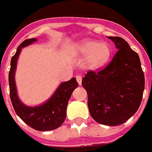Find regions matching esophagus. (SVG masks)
Returning a JSON list of instances; mask_svg holds the SVG:
<instances>
[{"label": "esophagus", "instance_id": "obj_1", "mask_svg": "<svg viewBox=\"0 0 152 152\" xmlns=\"http://www.w3.org/2000/svg\"><path fill=\"white\" fill-rule=\"evenodd\" d=\"M76 80H77V83H78V85H79V86H81V85H82V76H80V75H77V76H76Z\"/></svg>", "mask_w": 152, "mask_h": 152}]
</instances>
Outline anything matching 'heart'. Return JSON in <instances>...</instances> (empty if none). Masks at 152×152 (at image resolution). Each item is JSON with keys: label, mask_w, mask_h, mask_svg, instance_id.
Listing matches in <instances>:
<instances>
[{"label": "heart", "mask_w": 152, "mask_h": 152, "mask_svg": "<svg viewBox=\"0 0 152 152\" xmlns=\"http://www.w3.org/2000/svg\"><path fill=\"white\" fill-rule=\"evenodd\" d=\"M74 52L77 55H87L85 66L89 70L100 68L107 64L110 56V48L107 44L90 39L82 40L76 44Z\"/></svg>", "instance_id": "obj_1"}]
</instances>
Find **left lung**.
I'll return each instance as SVG.
<instances>
[{"mask_svg": "<svg viewBox=\"0 0 152 152\" xmlns=\"http://www.w3.org/2000/svg\"><path fill=\"white\" fill-rule=\"evenodd\" d=\"M118 52L110 64L89 70L82 85L88 94V107L96 122L106 126L124 123L139 108L144 90V75L139 56L120 37H107Z\"/></svg>", "mask_w": 152, "mask_h": 152, "instance_id": "left-lung-1", "label": "left lung"}]
</instances>
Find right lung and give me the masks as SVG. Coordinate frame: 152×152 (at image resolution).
Wrapping results in <instances>:
<instances>
[{
  "label": "right lung",
  "instance_id": "1",
  "mask_svg": "<svg viewBox=\"0 0 152 152\" xmlns=\"http://www.w3.org/2000/svg\"><path fill=\"white\" fill-rule=\"evenodd\" d=\"M37 41L36 38L25 40L19 45L15 54L12 57L8 75L11 101L17 115L31 128L38 131L53 130L61 126L66 118L69 99L78 84L75 77H72L68 82H62L53 95L39 106L28 107L20 101L15 82L17 60L22 48Z\"/></svg>",
  "mask_w": 152,
  "mask_h": 152
}]
</instances>
